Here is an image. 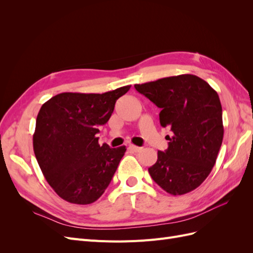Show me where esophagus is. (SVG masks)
<instances>
[{
	"label": "esophagus",
	"mask_w": 253,
	"mask_h": 253,
	"mask_svg": "<svg viewBox=\"0 0 253 253\" xmlns=\"http://www.w3.org/2000/svg\"><path fill=\"white\" fill-rule=\"evenodd\" d=\"M128 149L131 150V151H133V152H135V153H138V152H140L142 150L141 147H137V145H134V144H129L128 145Z\"/></svg>",
	"instance_id": "obj_1"
}]
</instances>
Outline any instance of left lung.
<instances>
[{
  "label": "left lung",
  "instance_id": "8db88e82",
  "mask_svg": "<svg viewBox=\"0 0 253 253\" xmlns=\"http://www.w3.org/2000/svg\"><path fill=\"white\" fill-rule=\"evenodd\" d=\"M160 109L162 126L170 127L169 147L158 151L149 173L172 195H182L201 186L215 165L224 137L223 112L217 93L194 75H179L135 84Z\"/></svg>",
  "mask_w": 253,
  "mask_h": 253
}]
</instances>
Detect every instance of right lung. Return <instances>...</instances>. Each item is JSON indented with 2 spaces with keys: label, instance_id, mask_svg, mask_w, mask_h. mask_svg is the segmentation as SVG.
I'll use <instances>...</instances> for the list:
<instances>
[{
  "label": "right lung",
  "instance_id": "1",
  "mask_svg": "<svg viewBox=\"0 0 253 253\" xmlns=\"http://www.w3.org/2000/svg\"><path fill=\"white\" fill-rule=\"evenodd\" d=\"M129 87L103 94L62 93L41 106L33 138L35 155L45 179L64 201L88 205L109 187L126 149L100 145L96 135Z\"/></svg>",
  "mask_w": 253,
  "mask_h": 253
}]
</instances>
